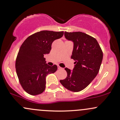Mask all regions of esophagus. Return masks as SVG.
<instances>
[{"mask_svg": "<svg viewBox=\"0 0 120 120\" xmlns=\"http://www.w3.org/2000/svg\"><path fill=\"white\" fill-rule=\"evenodd\" d=\"M57 68H58V69H62L61 67H60V66H57Z\"/></svg>", "mask_w": 120, "mask_h": 120, "instance_id": "1", "label": "esophagus"}]
</instances>
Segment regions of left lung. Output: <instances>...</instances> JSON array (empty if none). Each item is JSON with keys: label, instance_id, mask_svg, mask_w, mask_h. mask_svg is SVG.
<instances>
[{"label": "left lung", "instance_id": "obj_1", "mask_svg": "<svg viewBox=\"0 0 120 120\" xmlns=\"http://www.w3.org/2000/svg\"><path fill=\"white\" fill-rule=\"evenodd\" d=\"M64 36L73 42L71 58L75 61L73 70L65 68L67 77L61 85L73 92L83 90L96 77L103 60V52L94 38L84 33L66 32Z\"/></svg>", "mask_w": 120, "mask_h": 120}]
</instances>
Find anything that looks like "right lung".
<instances>
[{
	"label": "right lung",
	"mask_w": 120,
	"mask_h": 120,
	"mask_svg": "<svg viewBox=\"0 0 120 120\" xmlns=\"http://www.w3.org/2000/svg\"><path fill=\"white\" fill-rule=\"evenodd\" d=\"M64 31L43 30L26 39L21 46L16 60V70L24 90L31 95L42 93L46 89L48 74L57 71V67L46 64L44 55L49 54L52 42L61 38Z\"/></svg>",
	"instance_id": "1"
}]
</instances>
